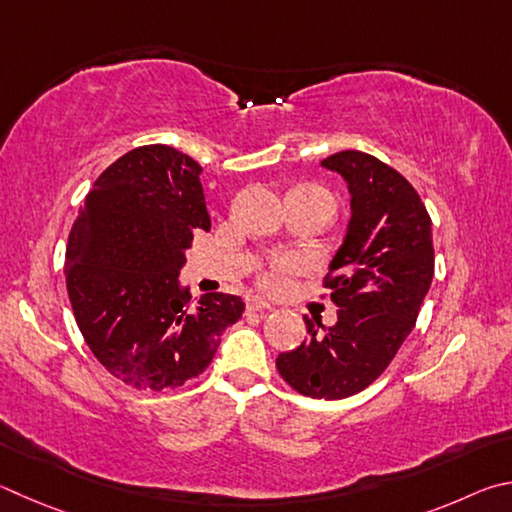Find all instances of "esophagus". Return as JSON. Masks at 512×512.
Instances as JSON below:
<instances>
[{
  "mask_svg": "<svg viewBox=\"0 0 512 512\" xmlns=\"http://www.w3.org/2000/svg\"><path fill=\"white\" fill-rule=\"evenodd\" d=\"M272 306L261 299H247V312H270Z\"/></svg>",
  "mask_w": 512,
  "mask_h": 512,
  "instance_id": "esophagus-1",
  "label": "esophagus"
}]
</instances>
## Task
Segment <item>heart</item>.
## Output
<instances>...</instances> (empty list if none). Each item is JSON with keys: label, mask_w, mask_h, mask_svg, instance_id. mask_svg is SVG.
I'll list each match as a JSON object with an SVG mask.
<instances>
[{"label": "heart", "mask_w": 512, "mask_h": 512, "mask_svg": "<svg viewBox=\"0 0 512 512\" xmlns=\"http://www.w3.org/2000/svg\"><path fill=\"white\" fill-rule=\"evenodd\" d=\"M297 270L299 263L294 258H279V261H274L265 270H261V274H258V285H261V290L276 294L288 288L290 276Z\"/></svg>", "instance_id": "1"}]
</instances>
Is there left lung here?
Segmentation results:
<instances>
[{
	"instance_id": "8db88e82",
	"label": "left lung",
	"mask_w": 512,
	"mask_h": 512,
	"mask_svg": "<svg viewBox=\"0 0 512 512\" xmlns=\"http://www.w3.org/2000/svg\"><path fill=\"white\" fill-rule=\"evenodd\" d=\"M321 166L351 191L348 233L324 279L337 324L319 333L321 319L303 317L310 337L276 357V369L301 396L342 400L378 380L416 326L434 276L432 218L416 188L378 157L342 150Z\"/></svg>"
}]
</instances>
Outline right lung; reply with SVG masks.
Listing matches in <instances>:
<instances>
[{
	"instance_id": "1",
	"label": "right lung",
	"mask_w": 512,
	"mask_h": 512,
	"mask_svg": "<svg viewBox=\"0 0 512 512\" xmlns=\"http://www.w3.org/2000/svg\"><path fill=\"white\" fill-rule=\"evenodd\" d=\"M202 168L164 143L114 161L71 227L65 279L76 324L98 362L137 391L177 389L218 351L245 303L177 283L197 229L209 231Z\"/></svg>"
}]
</instances>
